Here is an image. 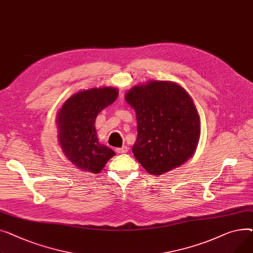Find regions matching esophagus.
Masks as SVG:
<instances>
[{"label": "esophagus", "mask_w": 253, "mask_h": 253, "mask_svg": "<svg viewBox=\"0 0 253 253\" xmlns=\"http://www.w3.org/2000/svg\"><path fill=\"white\" fill-rule=\"evenodd\" d=\"M115 151L118 153V154H123V153H126L128 151V148L126 146H123L122 148H116Z\"/></svg>", "instance_id": "obj_1"}]
</instances>
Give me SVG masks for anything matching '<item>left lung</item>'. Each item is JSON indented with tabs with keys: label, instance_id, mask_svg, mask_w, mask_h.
<instances>
[{
	"label": "left lung",
	"instance_id": "left-lung-1",
	"mask_svg": "<svg viewBox=\"0 0 253 253\" xmlns=\"http://www.w3.org/2000/svg\"><path fill=\"white\" fill-rule=\"evenodd\" d=\"M137 113L138 137L132 153L152 174L180 167L199 141V115L191 97L169 82L133 86L126 96Z\"/></svg>",
	"mask_w": 253,
	"mask_h": 253
}]
</instances>
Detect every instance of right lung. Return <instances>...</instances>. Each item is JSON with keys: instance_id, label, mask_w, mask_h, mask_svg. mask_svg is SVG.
<instances>
[{"instance_id": "obj_1", "label": "right lung", "mask_w": 253, "mask_h": 253, "mask_svg": "<svg viewBox=\"0 0 253 253\" xmlns=\"http://www.w3.org/2000/svg\"><path fill=\"white\" fill-rule=\"evenodd\" d=\"M113 87L91 88L69 98L58 114L59 143L66 157L77 168L98 173L114 151L97 139V115L117 98Z\"/></svg>"}]
</instances>
